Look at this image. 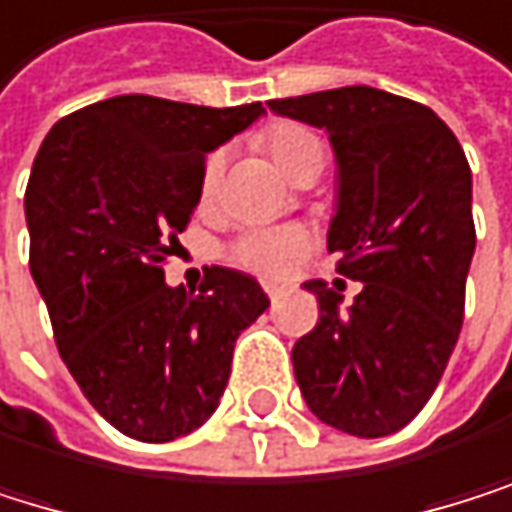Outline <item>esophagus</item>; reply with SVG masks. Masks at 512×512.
<instances>
[{
    "instance_id": "obj_1",
    "label": "esophagus",
    "mask_w": 512,
    "mask_h": 512,
    "mask_svg": "<svg viewBox=\"0 0 512 512\" xmlns=\"http://www.w3.org/2000/svg\"><path fill=\"white\" fill-rule=\"evenodd\" d=\"M265 293H268V299H271V302H277V299H280V287H274V284H265Z\"/></svg>"
}]
</instances>
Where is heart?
Listing matches in <instances>:
<instances>
[{"label":"heart","instance_id":"1","mask_svg":"<svg viewBox=\"0 0 512 512\" xmlns=\"http://www.w3.org/2000/svg\"><path fill=\"white\" fill-rule=\"evenodd\" d=\"M265 146H268L271 158L277 161V167L290 176L296 173V167L308 155L323 152L320 140L302 124L271 127V131L265 134ZM222 167H225L222 152H213L204 164V173H201L204 198H210L216 192V186L222 180ZM305 250H308V235L302 232V228H247V232H241L232 244H228L225 256L235 265L256 271L262 277H284Z\"/></svg>","mask_w":512,"mask_h":512}]
</instances>
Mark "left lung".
Wrapping results in <instances>:
<instances>
[{
  "label": "left lung",
  "instance_id": "obj_1",
  "mask_svg": "<svg viewBox=\"0 0 512 512\" xmlns=\"http://www.w3.org/2000/svg\"><path fill=\"white\" fill-rule=\"evenodd\" d=\"M268 109L329 134L339 204L326 250L339 274L363 284L348 308L323 280L305 284L320 317L293 345L299 391L323 424L388 437L424 409L458 342L476 250L470 164L437 112L378 88Z\"/></svg>",
  "mask_w": 512,
  "mask_h": 512
}]
</instances>
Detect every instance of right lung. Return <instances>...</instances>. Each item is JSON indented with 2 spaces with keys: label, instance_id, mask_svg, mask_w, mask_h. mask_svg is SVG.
<instances>
[{
  "label": "right lung",
  "instance_id": "right-lung-1",
  "mask_svg": "<svg viewBox=\"0 0 512 512\" xmlns=\"http://www.w3.org/2000/svg\"><path fill=\"white\" fill-rule=\"evenodd\" d=\"M259 115L262 103L121 94L60 118L33 161L30 271L66 369L124 437L170 443L201 427L241 329L268 308L244 271L213 265L195 293L167 287L161 268L201 201L207 152Z\"/></svg>",
  "mask_w": 512,
  "mask_h": 512
}]
</instances>
